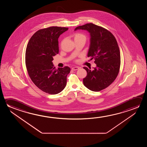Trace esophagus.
Returning a JSON list of instances; mask_svg holds the SVG:
<instances>
[{
  "mask_svg": "<svg viewBox=\"0 0 147 147\" xmlns=\"http://www.w3.org/2000/svg\"><path fill=\"white\" fill-rule=\"evenodd\" d=\"M79 69H80V67H72V70H73V71L78 70Z\"/></svg>",
  "mask_w": 147,
  "mask_h": 147,
  "instance_id": "34e87169",
  "label": "esophagus"
}]
</instances>
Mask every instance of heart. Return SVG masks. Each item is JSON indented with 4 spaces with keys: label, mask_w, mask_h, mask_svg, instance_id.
Returning a JSON list of instances; mask_svg holds the SVG:
<instances>
[{
    "label": "heart",
    "mask_w": 147,
    "mask_h": 147,
    "mask_svg": "<svg viewBox=\"0 0 147 147\" xmlns=\"http://www.w3.org/2000/svg\"><path fill=\"white\" fill-rule=\"evenodd\" d=\"M80 38H84L86 39V37L84 35V34H82V33H78L75 34L74 36V39Z\"/></svg>",
    "instance_id": "heart-1"
}]
</instances>
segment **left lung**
<instances>
[{"label": "left lung", "instance_id": "1", "mask_svg": "<svg viewBox=\"0 0 147 147\" xmlns=\"http://www.w3.org/2000/svg\"><path fill=\"white\" fill-rule=\"evenodd\" d=\"M84 30L90 34V45L88 57L94 59L96 67L93 70L84 67L87 71L83 79L84 86L92 91L106 89L117 76L120 66V50L115 37L108 30L89 23L76 27Z\"/></svg>", "mask_w": 147, "mask_h": 147}]
</instances>
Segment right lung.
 Returning <instances> with one entry per match:
<instances>
[{
	"instance_id": "right-lung-1",
	"label": "right lung",
	"mask_w": 147,
	"mask_h": 147,
	"mask_svg": "<svg viewBox=\"0 0 147 147\" xmlns=\"http://www.w3.org/2000/svg\"><path fill=\"white\" fill-rule=\"evenodd\" d=\"M65 27L40 29L32 36L26 51V65L32 81L39 89L49 94H56L65 89L70 67L55 69L53 56L59 53L58 39L67 31Z\"/></svg>"
}]
</instances>
